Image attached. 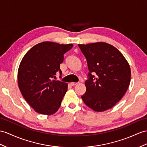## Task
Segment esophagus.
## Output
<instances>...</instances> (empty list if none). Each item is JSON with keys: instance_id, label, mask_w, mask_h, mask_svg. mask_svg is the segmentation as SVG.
Segmentation results:
<instances>
[{"instance_id": "1", "label": "esophagus", "mask_w": 147, "mask_h": 147, "mask_svg": "<svg viewBox=\"0 0 147 147\" xmlns=\"http://www.w3.org/2000/svg\"><path fill=\"white\" fill-rule=\"evenodd\" d=\"M70 84H71V85H72V86H74V85H77V82H71V83H70Z\"/></svg>"}]
</instances>
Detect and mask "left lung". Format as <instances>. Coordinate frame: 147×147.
<instances>
[{
  "instance_id": "left-lung-1",
  "label": "left lung",
  "mask_w": 147,
  "mask_h": 147,
  "mask_svg": "<svg viewBox=\"0 0 147 147\" xmlns=\"http://www.w3.org/2000/svg\"><path fill=\"white\" fill-rule=\"evenodd\" d=\"M87 62L84 102L95 112L109 110L119 102L130 85L131 70L124 56L105 42L78 44Z\"/></svg>"
}]
</instances>
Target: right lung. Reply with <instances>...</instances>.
<instances>
[{"instance_id": "add662e5", "label": "right lung", "mask_w": 147, "mask_h": 147, "mask_svg": "<svg viewBox=\"0 0 147 147\" xmlns=\"http://www.w3.org/2000/svg\"><path fill=\"white\" fill-rule=\"evenodd\" d=\"M72 47L44 42L34 45L23 57L18 70V85L25 100L37 113L51 115L60 107L68 84L52 79L58 72L62 75L60 64L64 53Z\"/></svg>"}]
</instances>
